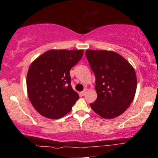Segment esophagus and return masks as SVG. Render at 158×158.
Segmentation results:
<instances>
[{
  "instance_id": "esophagus-1",
  "label": "esophagus",
  "mask_w": 158,
  "mask_h": 158,
  "mask_svg": "<svg viewBox=\"0 0 158 158\" xmlns=\"http://www.w3.org/2000/svg\"><path fill=\"white\" fill-rule=\"evenodd\" d=\"M86 93H87V89H85L84 90H83V91L80 92V95L81 96H85V94H86Z\"/></svg>"
}]
</instances>
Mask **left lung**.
<instances>
[{"instance_id":"8db88e82","label":"left lung","mask_w":158,"mask_h":158,"mask_svg":"<svg viewBox=\"0 0 158 158\" xmlns=\"http://www.w3.org/2000/svg\"><path fill=\"white\" fill-rule=\"evenodd\" d=\"M87 59L96 77L97 98L90 106L106 119L121 115L129 107L137 89L135 69L114 51L87 50Z\"/></svg>"}]
</instances>
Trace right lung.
I'll list each match as a JSON object with an SVG mask.
<instances>
[{
  "label": "right lung",
  "instance_id": "1",
  "mask_svg": "<svg viewBox=\"0 0 158 158\" xmlns=\"http://www.w3.org/2000/svg\"><path fill=\"white\" fill-rule=\"evenodd\" d=\"M83 52V50H50L30 64L27 76V94L41 115L59 119L71 110L79 97L72 88L70 70Z\"/></svg>",
  "mask_w": 158,
  "mask_h": 158
}]
</instances>
